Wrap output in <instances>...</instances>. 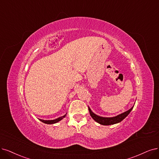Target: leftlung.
<instances>
[{
    "label": "left lung",
    "instance_id": "obj_1",
    "mask_svg": "<svg viewBox=\"0 0 159 159\" xmlns=\"http://www.w3.org/2000/svg\"><path fill=\"white\" fill-rule=\"evenodd\" d=\"M134 106L128 110L126 112L123 113L122 114H120L119 115H117L114 117H102V116H99L96 115V114L93 113L90 107H89V112L90 114V116L92 117V119L96 121L97 122L99 123L100 125H114L116 124V123H119L121 122L123 119H125L126 117L128 115V114L131 112V111L132 110Z\"/></svg>",
    "mask_w": 159,
    "mask_h": 159
}]
</instances>
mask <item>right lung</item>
I'll return each instance as SVG.
<instances>
[{"label": "right lung", "instance_id": "obj_1", "mask_svg": "<svg viewBox=\"0 0 159 159\" xmlns=\"http://www.w3.org/2000/svg\"><path fill=\"white\" fill-rule=\"evenodd\" d=\"M66 116V114L61 116V117H59V118L56 119H54V120H42V119H40V120L41 122H43L44 123H45V124H48V125H51V124H55V123L60 121L61 119H63L65 116Z\"/></svg>", "mask_w": 159, "mask_h": 159}]
</instances>
